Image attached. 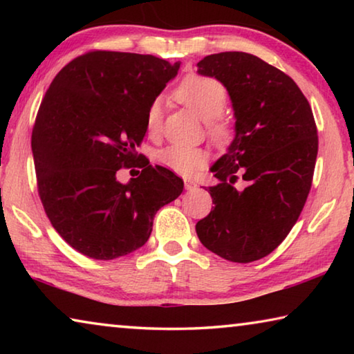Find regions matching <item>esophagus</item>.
I'll list each match as a JSON object with an SVG mask.
<instances>
[{
	"instance_id": "34e87169",
	"label": "esophagus",
	"mask_w": 354,
	"mask_h": 354,
	"mask_svg": "<svg viewBox=\"0 0 354 354\" xmlns=\"http://www.w3.org/2000/svg\"><path fill=\"white\" fill-rule=\"evenodd\" d=\"M184 185H185V189H187V190H194L196 187V184L194 181H190V179H185Z\"/></svg>"
}]
</instances>
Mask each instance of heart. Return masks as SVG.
Instances as JSON below:
<instances>
[{
  "label": "heart",
  "mask_w": 354,
  "mask_h": 354,
  "mask_svg": "<svg viewBox=\"0 0 354 354\" xmlns=\"http://www.w3.org/2000/svg\"><path fill=\"white\" fill-rule=\"evenodd\" d=\"M175 97L200 118L206 120V131L212 139H226L230 134V122L221 112L227 103V91L218 80L203 75H189L175 88ZM162 112V98H154L145 113V127L149 136L154 137L160 133ZM156 160L167 170L179 173V175H192L205 167L207 156L201 148L196 147L169 145L159 149Z\"/></svg>",
  "instance_id": "obj_1"
}]
</instances>
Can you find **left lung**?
<instances>
[{
	"label": "left lung",
	"mask_w": 354,
	"mask_h": 354,
	"mask_svg": "<svg viewBox=\"0 0 354 354\" xmlns=\"http://www.w3.org/2000/svg\"><path fill=\"white\" fill-rule=\"evenodd\" d=\"M198 73L226 87L236 137L211 167L214 207L195 230L201 243L231 262H253L289 234L308 200L319 136L309 101L284 71L242 51L206 56ZM241 178L245 188L236 186Z\"/></svg>",
	"instance_id": "left-lung-1"
}]
</instances>
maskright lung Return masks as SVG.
Returning <instances> with one entry per match:
<instances>
[{"label": "right lung", "mask_w": 354, "mask_h": 354, "mask_svg": "<svg viewBox=\"0 0 354 354\" xmlns=\"http://www.w3.org/2000/svg\"><path fill=\"white\" fill-rule=\"evenodd\" d=\"M179 65L93 50L48 87L31 137L37 190L53 227L81 254L109 261L133 253L149 239L156 212L181 195L176 173L137 153L148 106ZM133 165L141 175L118 183L116 171Z\"/></svg>", "instance_id": "1"}]
</instances>
